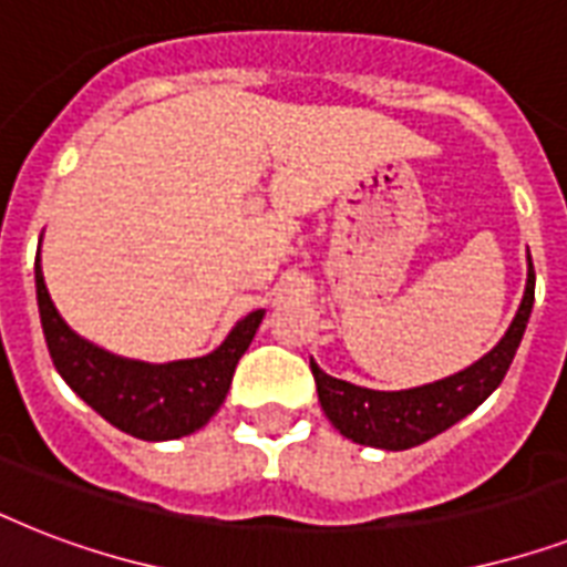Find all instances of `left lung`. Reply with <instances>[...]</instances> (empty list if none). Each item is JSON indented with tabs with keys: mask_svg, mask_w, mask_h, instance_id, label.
Listing matches in <instances>:
<instances>
[{
	"mask_svg": "<svg viewBox=\"0 0 567 567\" xmlns=\"http://www.w3.org/2000/svg\"><path fill=\"white\" fill-rule=\"evenodd\" d=\"M536 300V270L527 249V288L515 320L497 344L476 359L471 368L453 377L435 379L430 385L405 388V391H373L323 373L311 359V373L318 382L320 409L327 412L344 439L379 450H409L423 441L435 439L439 432L450 430L453 423L485 403L492 391L503 382L512 359L518 353L520 338L529 323V311Z\"/></svg>",
	"mask_w": 567,
	"mask_h": 567,
	"instance_id": "obj_1",
	"label": "left lung"
}]
</instances>
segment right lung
I'll return each mask as SVG.
<instances>
[{"instance_id": "obj_1", "label": "right lung", "mask_w": 567, "mask_h": 567, "mask_svg": "<svg viewBox=\"0 0 567 567\" xmlns=\"http://www.w3.org/2000/svg\"><path fill=\"white\" fill-rule=\"evenodd\" d=\"M34 285L55 371L93 412L141 441H173L203 430L229 394L231 373L265 320V309L249 311L208 355L153 364L109 353L66 327L43 282L40 252Z\"/></svg>"}]
</instances>
